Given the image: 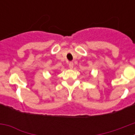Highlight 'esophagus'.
<instances>
[{
	"label": "esophagus",
	"instance_id": "obj_1",
	"mask_svg": "<svg viewBox=\"0 0 135 135\" xmlns=\"http://www.w3.org/2000/svg\"><path fill=\"white\" fill-rule=\"evenodd\" d=\"M69 68H70V69H72L74 68V63L73 62L70 61V63H69Z\"/></svg>",
	"mask_w": 135,
	"mask_h": 135
}]
</instances>
